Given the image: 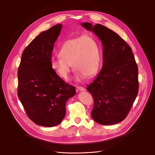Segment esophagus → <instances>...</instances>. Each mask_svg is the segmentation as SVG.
I'll use <instances>...</instances> for the list:
<instances>
[{
    "mask_svg": "<svg viewBox=\"0 0 155 155\" xmlns=\"http://www.w3.org/2000/svg\"><path fill=\"white\" fill-rule=\"evenodd\" d=\"M76 88H77V90L79 91H85V88L83 87H81V86L77 87Z\"/></svg>",
    "mask_w": 155,
    "mask_h": 155,
    "instance_id": "1",
    "label": "esophagus"
}]
</instances>
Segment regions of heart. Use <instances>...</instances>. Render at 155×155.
I'll return each mask as SVG.
<instances>
[{"label":"heart","mask_w":155,"mask_h":155,"mask_svg":"<svg viewBox=\"0 0 155 155\" xmlns=\"http://www.w3.org/2000/svg\"><path fill=\"white\" fill-rule=\"evenodd\" d=\"M60 58L51 59L53 71L65 81H68L73 67L76 70V80L96 76L101 66L99 45L92 35L85 34L65 41L59 52Z\"/></svg>","instance_id":"b5f03b06"}]
</instances>
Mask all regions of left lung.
<instances>
[{
  "instance_id": "1",
  "label": "left lung",
  "mask_w": 155,
  "mask_h": 155,
  "mask_svg": "<svg viewBox=\"0 0 155 155\" xmlns=\"http://www.w3.org/2000/svg\"><path fill=\"white\" fill-rule=\"evenodd\" d=\"M81 26L93 31L103 45V66L87 86L94 105L91 116L96 122L118 124L127 116L138 92V70L130 46L116 32L100 24Z\"/></svg>"
}]
</instances>
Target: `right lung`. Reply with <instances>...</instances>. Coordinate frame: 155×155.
Wrapping results in <instances>:
<instances>
[{
	"mask_svg": "<svg viewBox=\"0 0 155 155\" xmlns=\"http://www.w3.org/2000/svg\"><path fill=\"white\" fill-rule=\"evenodd\" d=\"M58 24L41 32L23 51L18 68V97L28 118L38 125L54 127L66 114L67 101L76 94L51 68L54 44L61 30Z\"/></svg>",
	"mask_w": 155,
	"mask_h": 155,
	"instance_id": "obj_1",
	"label": "right lung"
}]
</instances>
